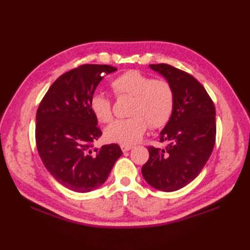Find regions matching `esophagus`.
Listing matches in <instances>:
<instances>
[{"label":"esophagus","mask_w":250,"mask_h":250,"mask_svg":"<svg viewBox=\"0 0 250 250\" xmlns=\"http://www.w3.org/2000/svg\"><path fill=\"white\" fill-rule=\"evenodd\" d=\"M120 147H121V150L124 152L129 151V150L132 149V148H133V146H132V145H121Z\"/></svg>","instance_id":"1"}]
</instances>
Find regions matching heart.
<instances>
[{
    "instance_id": "1",
    "label": "heart",
    "mask_w": 250,
    "mask_h": 250,
    "mask_svg": "<svg viewBox=\"0 0 250 250\" xmlns=\"http://www.w3.org/2000/svg\"><path fill=\"white\" fill-rule=\"evenodd\" d=\"M116 95L133 97L131 118L118 119L104 131L105 140L121 145L139 142L148 128H160L168 121L174 107V92L166 81L153 79L147 74L129 70L116 77L110 83ZM89 108L100 122L107 124L113 118L111 102L102 93L93 94Z\"/></svg>"
}]
</instances>
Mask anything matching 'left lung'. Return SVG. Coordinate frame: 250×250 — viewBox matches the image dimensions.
Returning a JSON list of instances; mask_svg holds the SVG:
<instances>
[{
    "label": "left lung",
    "mask_w": 250,
    "mask_h": 250,
    "mask_svg": "<svg viewBox=\"0 0 250 250\" xmlns=\"http://www.w3.org/2000/svg\"><path fill=\"white\" fill-rule=\"evenodd\" d=\"M174 92V107L160 141L166 149L148 147L149 159L142 167L151 187L172 192L198 176L213 151L216 139V110L204 87L190 74L168 64H150Z\"/></svg>",
    "instance_id": "8db88e82"
}]
</instances>
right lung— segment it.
<instances>
[{"mask_svg": "<svg viewBox=\"0 0 250 250\" xmlns=\"http://www.w3.org/2000/svg\"><path fill=\"white\" fill-rule=\"evenodd\" d=\"M117 68L83 64L51 84L36 113L35 139L45 167L65 188L90 192L107 179L122 155L119 145L92 148L102 132L89 102L106 74Z\"/></svg>", "mask_w": 250, "mask_h": 250, "instance_id": "right-lung-1", "label": "right lung"}]
</instances>
